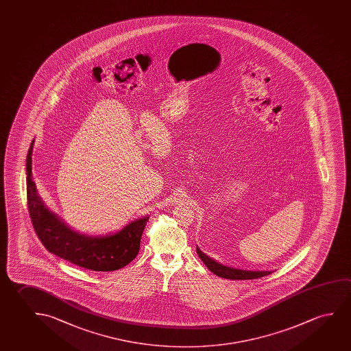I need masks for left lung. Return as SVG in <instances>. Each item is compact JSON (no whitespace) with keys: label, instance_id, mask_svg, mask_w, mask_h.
<instances>
[{"label":"left lung","instance_id":"left-lung-1","mask_svg":"<svg viewBox=\"0 0 351 351\" xmlns=\"http://www.w3.org/2000/svg\"><path fill=\"white\" fill-rule=\"evenodd\" d=\"M197 254H198V256L202 259V261L204 263L205 266L213 274H215L216 276L222 277V278H227V280H255V278L270 275L272 272V271L239 270V269L228 267L226 265L220 264L215 260L209 258L208 255H205L198 247H197Z\"/></svg>","mask_w":351,"mask_h":351}]
</instances>
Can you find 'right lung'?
<instances>
[{
    "label": "right lung",
    "instance_id": "right-lung-1",
    "mask_svg": "<svg viewBox=\"0 0 351 351\" xmlns=\"http://www.w3.org/2000/svg\"><path fill=\"white\" fill-rule=\"evenodd\" d=\"M33 140L27 156V209L34 230L49 253L91 271H115L135 259L148 216L128 223L118 232L92 237L75 232L46 208L32 175Z\"/></svg>",
    "mask_w": 351,
    "mask_h": 351
}]
</instances>
